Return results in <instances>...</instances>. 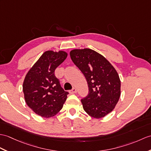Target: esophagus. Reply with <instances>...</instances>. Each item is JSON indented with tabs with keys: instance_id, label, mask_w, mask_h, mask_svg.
<instances>
[{
	"instance_id": "esophagus-1",
	"label": "esophagus",
	"mask_w": 151,
	"mask_h": 151,
	"mask_svg": "<svg viewBox=\"0 0 151 151\" xmlns=\"http://www.w3.org/2000/svg\"><path fill=\"white\" fill-rule=\"evenodd\" d=\"M77 92V91H76V88H75V87H73V88L70 91V93H72V94H73V93H76Z\"/></svg>"
}]
</instances>
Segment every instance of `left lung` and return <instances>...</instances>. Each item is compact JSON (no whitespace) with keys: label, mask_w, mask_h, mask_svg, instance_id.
Masks as SVG:
<instances>
[{"label":"left lung","mask_w":151,"mask_h":151,"mask_svg":"<svg viewBox=\"0 0 151 151\" xmlns=\"http://www.w3.org/2000/svg\"><path fill=\"white\" fill-rule=\"evenodd\" d=\"M70 57L88 84V94L81 100L84 111L94 118L104 117L113 110L120 99L118 73L106 58L90 49L73 50Z\"/></svg>","instance_id":"left-lung-1"}]
</instances>
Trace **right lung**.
I'll return each instance as SVG.
<instances>
[{"label": "right lung", "mask_w": 151, "mask_h": 151, "mask_svg": "<svg viewBox=\"0 0 151 151\" xmlns=\"http://www.w3.org/2000/svg\"><path fill=\"white\" fill-rule=\"evenodd\" d=\"M64 51L44 52L25 77L23 92L27 105L44 118L53 116L62 109L68 91L62 88L55 71L67 57Z\"/></svg>", "instance_id": "right-lung-1"}]
</instances>
